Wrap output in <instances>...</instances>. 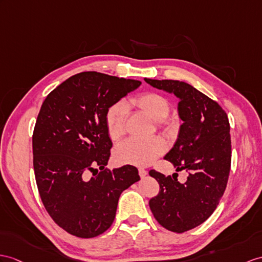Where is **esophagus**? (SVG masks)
Wrapping results in <instances>:
<instances>
[{
  "instance_id": "1",
  "label": "esophagus",
  "mask_w": 262,
  "mask_h": 262,
  "mask_svg": "<svg viewBox=\"0 0 262 262\" xmlns=\"http://www.w3.org/2000/svg\"><path fill=\"white\" fill-rule=\"evenodd\" d=\"M139 174L141 178H144L146 174H148V171L144 170L143 168H139Z\"/></svg>"
}]
</instances>
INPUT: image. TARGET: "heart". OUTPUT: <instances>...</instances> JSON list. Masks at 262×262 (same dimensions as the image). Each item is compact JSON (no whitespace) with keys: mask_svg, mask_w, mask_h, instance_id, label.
I'll return each mask as SVG.
<instances>
[{"mask_svg":"<svg viewBox=\"0 0 262 262\" xmlns=\"http://www.w3.org/2000/svg\"><path fill=\"white\" fill-rule=\"evenodd\" d=\"M132 106L145 113L156 122H161L170 113L168 100L157 93H145L130 101ZM127 109L122 102L113 104L105 117L106 130L112 140H118L125 132ZM165 150V144L161 139L153 138L141 140L132 138L125 140L116 150V159L120 163L133 165H149L161 156Z\"/></svg>","mask_w":262,"mask_h":262,"instance_id":"obj_1","label":"heart"}]
</instances>
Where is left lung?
<instances>
[{
	"instance_id": "8db88e82",
	"label": "left lung",
	"mask_w": 262,
	"mask_h": 262,
	"mask_svg": "<svg viewBox=\"0 0 262 262\" xmlns=\"http://www.w3.org/2000/svg\"><path fill=\"white\" fill-rule=\"evenodd\" d=\"M144 81L179 100L182 120L172 149L164 156L176 171L186 170L184 183L151 170L160 192L149 201L151 211L162 227L181 233L198 227L213 213L225 192L231 165L230 124L222 107L186 82Z\"/></svg>"
}]
</instances>
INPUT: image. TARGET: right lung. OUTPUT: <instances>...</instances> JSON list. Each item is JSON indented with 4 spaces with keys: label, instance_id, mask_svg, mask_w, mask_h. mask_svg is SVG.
<instances>
[{
    "label": "right lung",
    "instance_id": "right-lung-1",
    "mask_svg": "<svg viewBox=\"0 0 262 262\" xmlns=\"http://www.w3.org/2000/svg\"><path fill=\"white\" fill-rule=\"evenodd\" d=\"M140 84L81 72L56 86L41 106L32 138L37 189L51 218L76 237L93 238L106 231L121 193L140 180L138 169L130 164L104 169L112 146L106 113ZM97 166L98 176L88 180L86 172Z\"/></svg>",
    "mask_w": 262,
    "mask_h": 262
}]
</instances>
